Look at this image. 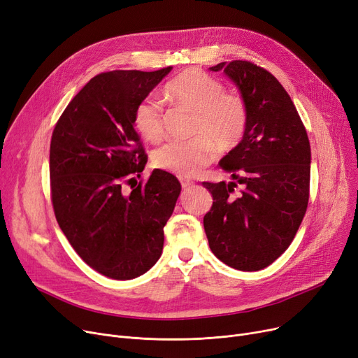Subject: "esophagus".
<instances>
[{"label":"esophagus","instance_id":"34e87169","mask_svg":"<svg viewBox=\"0 0 358 358\" xmlns=\"http://www.w3.org/2000/svg\"><path fill=\"white\" fill-rule=\"evenodd\" d=\"M180 181H181V185H182V189H189V187L194 185V182H193V181H190V180H185V178H181Z\"/></svg>","mask_w":358,"mask_h":358}]
</instances>
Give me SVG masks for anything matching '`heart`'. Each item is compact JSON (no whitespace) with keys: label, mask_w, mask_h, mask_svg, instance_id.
I'll use <instances>...</instances> for the list:
<instances>
[{"label":"heart","mask_w":358,"mask_h":358,"mask_svg":"<svg viewBox=\"0 0 358 358\" xmlns=\"http://www.w3.org/2000/svg\"><path fill=\"white\" fill-rule=\"evenodd\" d=\"M165 96L196 113L193 135L189 142H168L154 154V165L180 177H192L220 150L235 148L243 138L248 111L236 94H227L220 81L200 69L190 68L169 81ZM135 127L146 141L157 142L164 135L162 106L154 96L145 97L135 108Z\"/></svg>","instance_id":"obj_1"}]
</instances>
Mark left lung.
Wrapping results in <instances>:
<instances>
[{"instance_id":"8db88e82","label":"left lung","mask_w":358,"mask_h":358,"mask_svg":"<svg viewBox=\"0 0 358 358\" xmlns=\"http://www.w3.org/2000/svg\"><path fill=\"white\" fill-rule=\"evenodd\" d=\"M235 84L247 106L242 141L219 165L229 182H203L213 196L204 215L212 252L241 271L268 267L292 243L306 213L310 145L306 129L274 75L248 61L209 68ZM236 183L241 195L233 194Z\"/></svg>"}]
</instances>
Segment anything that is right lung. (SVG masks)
<instances>
[{
	"instance_id": "1",
	"label": "right lung",
	"mask_w": 358,
	"mask_h": 358,
	"mask_svg": "<svg viewBox=\"0 0 358 358\" xmlns=\"http://www.w3.org/2000/svg\"><path fill=\"white\" fill-rule=\"evenodd\" d=\"M171 69L97 75L72 99L52 134L56 220L87 264L115 280L139 277L159 259L164 227L181 192L178 180L162 169H154L145 185L123 190L146 164L135 108Z\"/></svg>"
}]
</instances>
